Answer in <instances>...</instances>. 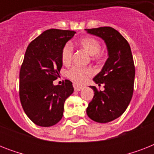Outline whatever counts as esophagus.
<instances>
[{
	"label": "esophagus",
	"mask_w": 154,
	"mask_h": 154,
	"mask_svg": "<svg viewBox=\"0 0 154 154\" xmlns=\"http://www.w3.org/2000/svg\"><path fill=\"white\" fill-rule=\"evenodd\" d=\"M83 87L84 86L82 85H78L77 83L73 84V88H74V90H76V91H81L83 89Z\"/></svg>",
	"instance_id": "obj_1"
}]
</instances>
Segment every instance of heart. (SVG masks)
I'll use <instances>...</instances> for the list:
<instances>
[{
	"label": "heart",
	"instance_id": "obj_1",
	"mask_svg": "<svg viewBox=\"0 0 154 154\" xmlns=\"http://www.w3.org/2000/svg\"><path fill=\"white\" fill-rule=\"evenodd\" d=\"M79 45L89 53V55L94 56V57L98 58L101 53V44L97 38L94 37H86L82 38L79 42ZM73 54V47L71 43H66L63 47L61 52V60L64 65H69L71 62ZM93 70L90 68H81L73 66L67 72V76L72 81L77 82H83L86 77L93 74Z\"/></svg>",
	"mask_w": 154,
	"mask_h": 154
}]
</instances>
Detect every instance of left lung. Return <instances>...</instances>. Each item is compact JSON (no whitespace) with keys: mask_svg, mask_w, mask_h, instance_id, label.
Listing matches in <instances>:
<instances>
[{"mask_svg":"<svg viewBox=\"0 0 154 154\" xmlns=\"http://www.w3.org/2000/svg\"><path fill=\"white\" fill-rule=\"evenodd\" d=\"M105 41L108 49L107 60L96 75V84L104 85V91L95 86L94 96L86 112L90 119L99 123H107L122 116L131 101L134 93L135 67L129 43L118 31L112 27L85 29Z\"/></svg>","mask_w":154,"mask_h":154,"instance_id":"1","label":"left lung"}]
</instances>
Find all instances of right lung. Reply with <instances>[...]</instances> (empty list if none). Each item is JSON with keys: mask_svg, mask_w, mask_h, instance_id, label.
Segmentation results:
<instances>
[{"mask_svg": "<svg viewBox=\"0 0 154 154\" xmlns=\"http://www.w3.org/2000/svg\"><path fill=\"white\" fill-rule=\"evenodd\" d=\"M76 32L51 29L28 45L20 70L19 95L25 114L34 124L54 125L62 118L64 104L73 93L72 82L54 85L62 67L61 52Z\"/></svg>", "mask_w": 154, "mask_h": 154, "instance_id": "1", "label": "right lung"}]
</instances>
